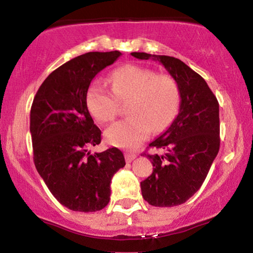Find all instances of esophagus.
<instances>
[{
	"label": "esophagus",
	"mask_w": 253,
	"mask_h": 253,
	"mask_svg": "<svg viewBox=\"0 0 253 253\" xmlns=\"http://www.w3.org/2000/svg\"><path fill=\"white\" fill-rule=\"evenodd\" d=\"M136 156L137 155L132 153V151H126V153H125V160H126L127 163H130L133 160H135Z\"/></svg>",
	"instance_id": "esophagus-1"
}]
</instances>
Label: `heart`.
<instances>
[{
  "label": "heart",
  "mask_w": 253,
  "mask_h": 253,
  "mask_svg": "<svg viewBox=\"0 0 253 253\" xmlns=\"http://www.w3.org/2000/svg\"><path fill=\"white\" fill-rule=\"evenodd\" d=\"M110 91L105 82L96 80L86 92V105L99 123L112 121L119 111V102L128 99L126 119L107 128L105 136L112 146L133 149L154 132L164 129L172 120L179 102V90L172 77L156 75L154 70L126 65L110 75Z\"/></svg>",
  "instance_id": "heart-1"
}]
</instances>
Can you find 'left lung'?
Wrapping results in <instances>:
<instances>
[{
    "mask_svg": "<svg viewBox=\"0 0 253 253\" xmlns=\"http://www.w3.org/2000/svg\"><path fill=\"white\" fill-rule=\"evenodd\" d=\"M130 54L136 59L162 63L179 90L177 117L166 132L149 143L164 154L147 155L154 169L141 181L143 199L151 206H178L201 187L220 149L218 102L206 81L179 59Z\"/></svg>",
    "mask_w": 253,
    "mask_h": 253,
    "instance_id": "8db88e82",
    "label": "left lung"
}]
</instances>
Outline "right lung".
Here are the masks:
<instances>
[{
    "mask_svg": "<svg viewBox=\"0 0 253 253\" xmlns=\"http://www.w3.org/2000/svg\"><path fill=\"white\" fill-rule=\"evenodd\" d=\"M119 50L89 52L50 73L30 113L36 169L55 199L75 211H97L109 204L111 180L126 162L118 148L91 154L102 132L86 105L90 83L112 65Z\"/></svg>",
    "mask_w": 253,
    "mask_h": 253,
    "instance_id": "obj_1",
    "label": "right lung"
}]
</instances>
